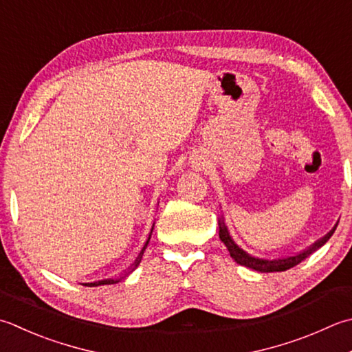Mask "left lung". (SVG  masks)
Here are the masks:
<instances>
[{"instance_id": "obj_1", "label": "left lung", "mask_w": 352, "mask_h": 352, "mask_svg": "<svg viewBox=\"0 0 352 352\" xmlns=\"http://www.w3.org/2000/svg\"><path fill=\"white\" fill-rule=\"evenodd\" d=\"M336 227L328 233L325 238H322L320 241H318V243H314L305 252L296 254V256H287V258H278V259H259V258H253V256H250V254H247L243 249H239V247L235 243H233V239L230 238L229 232H227L224 223H219V239H221L224 245L227 247V250H229L233 261L238 263L239 265H245L249 268H253V270L263 272V273L285 272V270H288V268H293L298 264H300L302 261L309 256V254L314 253L318 249H320V247L325 244L329 238L333 236Z\"/></svg>"}]
</instances>
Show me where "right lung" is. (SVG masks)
<instances>
[{
	"label": "right lung",
	"instance_id": "obj_1",
	"mask_svg": "<svg viewBox=\"0 0 352 352\" xmlns=\"http://www.w3.org/2000/svg\"><path fill=\"white\" fill-rule=\"evenodd\" d=\"M148 243H149V239L146 241V245H148ZM146 245L143 247V250H142V253H140V256L135 259V263H134V267H137L140 264V261H142V254H143V252H144V249H146ZM134 270V268H133ZM116 282H119V279H102V280H96V282H89V284H84L85 287H98V285H109V284H116Z\"/></svg>",
	"mask_w": 352,
	"mask_h": 352
}]
</instances>
